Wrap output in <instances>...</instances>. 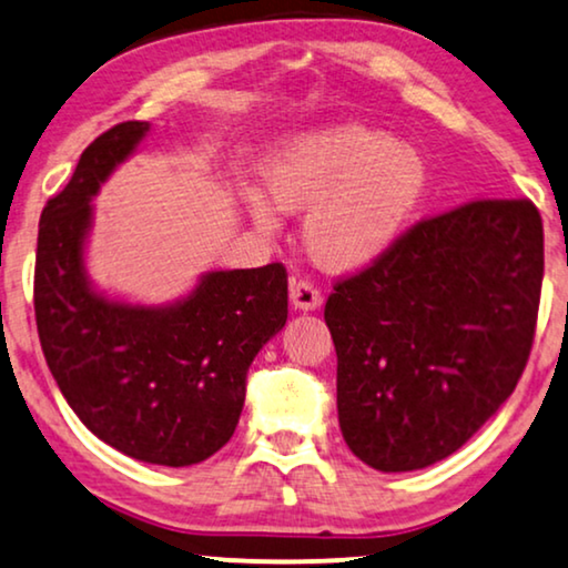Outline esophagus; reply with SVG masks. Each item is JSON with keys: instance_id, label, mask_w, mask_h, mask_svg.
Instances as JSON below:
<instances>
[{"instance_id": "esophagus-1", "label": "esophagus", "mask_w": 568, "mask_h": 568, "mask_svg": "<svg viewBox=\"0 0 568 568\" xmlns=\"http://www.w3.org/2000/svg\"><path fill=\"white\" fill-rule=\"evenodd\" d=\"M322 301H324L322 291H318V287L311 281H306V277H301V281L291 283V303L295 308L314 311V308L322 306Z\"/></svg>"}]
</instances>
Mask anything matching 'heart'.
Returning a JSON list of instances; mask_svg holds the SVG:
<instances>
[{"label":"heart","mask_w":568,"mask_h":568,"mask_svg":"<svg viewBox=\"0 0 568 568\" xmlns=\"http://www.w3.org/2000/svg\"><path fill=\"white\" fill-rule=\"evenodd\" d=\"M267 193L283 211H303V242L318 265L355 270L381 257L409 221L427 187L417 146L390 141L363 123H334L287 139L262 166ZM246 211L273 231L277 215L254 190Z\"/></svg>","instance_id":"b5f03b06"}]
</instances>
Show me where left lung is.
I'll list each match as a JSON object with an SVG mask.
<instances>
[{
    "mask_svg": "<svg viewBox=\"0 0 568 568\" xmlns=\"http://www.w3.org/2000/svg\"><path fill=\"white\" fill-rule=\"evenodd\" d=\"M540 285L542 221L527 197L429 215L339 277L324 318L349 450L396 474L466 445L520 381Z\"/></svg>",
    "mask_w": 568,
    "mask_h": 568,
    "instance_id": "1",
    "label": "left lung"
}]
</instances>
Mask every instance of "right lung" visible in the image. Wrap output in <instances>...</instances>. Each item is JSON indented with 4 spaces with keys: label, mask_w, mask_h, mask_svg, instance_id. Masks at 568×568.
I'll use <instances>...</instances> for the list:
<instances>
[{
    "label": "right lung",
    "mask_w": 568,
    "mask_h": 568,
    "mask_svg": "<svg viewBox=\"0 0 568 568\" xmlns=\"http://www.w3.org/2000/svg\"><path fill=\"white\" fill-rule=\"evenodd\" d=\"M146 131L143 121L108 128L45 203L33 303L45 363L84 427L135 460L180 468L234 435L246 371L285 326L287 273L281 262L207 273L166 308L125 306L87 285L90 201Z\"/></svg>",
    "instance_id": "1"
}]
</instances>
